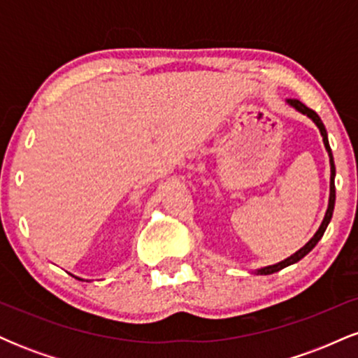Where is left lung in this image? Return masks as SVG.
Masks as SVG:
<instances>
[{"label": "left lung", "mask_w": 358, "mask_h": 358, "mask_svg": "<svg viewBox=\"0 0 358 358\" xmlns=\"http://www.w3.org/2000/svg\"><path fill=\"white\" fill-rule=\"evenodd\" d=\"M286 102H287V104L291 106V108L296 109L298 113L305 114V116L310 117L311 121H313L315 124H316V127H318V129H320V134H322V138H323L324 150H327L328 158H330V173H331V175H330V199H328V208H327V212H324V217H323L322 225H320L318 231L315 232V236L311 237V239L308 241L306 244L303 245L301 249L296 250V252H294L293 256L286 257L285 261H279V262H276V264H273V266H264V268H259V269L254 271V273H256V274H261V276H268V274L278 273V271L285 269V268H287V266H291V264H294V262L301 261V259L305 257L306 254L310 252V250H313L315 245L318 244V241L322 239V237H323L324 231H327L328 224H330V220H331V215H334V208H335V163H334V155H331L330 143H328V134H327V129H324V126H323L322 119H320V116H318V114L315 113L313 109L306 108V106L303 104V102H299L298 99H287Z\"/></svg>", "instance_id": "8db88e82"}]
</instances>
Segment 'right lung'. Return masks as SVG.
<instances>
[{
	"label": "right lung",
	"instance_id": "1",
	"mask_svg": "<svg viewBox=\"0 0 358 358\" xmlns=\"http://www.w3.org/2000/svg\"><path fill=\"white\" fill-rule=\"evenodd\" d=\"M77 278V276H76ZM77 279H80V278H77ZM82 281H84V279H82Z\"/></svg>",
	"mask_w": 358,
	"mask_h": 358
}]
</instances>
